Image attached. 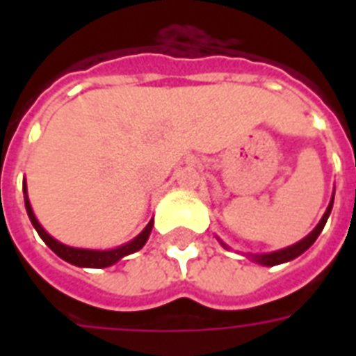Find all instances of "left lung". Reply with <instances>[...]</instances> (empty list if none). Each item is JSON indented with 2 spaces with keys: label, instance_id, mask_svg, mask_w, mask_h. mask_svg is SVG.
<instances>
[{
  "label": "left lung",
  "instance_id": "1",
  "mask_svg": "<svg viewBox=\"0 0 356 356\" xmlns=\"http://www.w3.org/2000/svg\"><path fill=\"white\" fill-rule=\"evenodd\" d=\"M332 203H334V197H332L331 203H329V207H327L325 214H323V218L320 220V223L316 225V229L309 234V236H305L303 240H299L298 243H293V245H290V248L279 249V251H273V253L248 254V257L253 260V262H257V264H260V266H277V264H282V262H288V260H293L296 257H299L301 253H305V251H307V249H309L310 245L316 242V238L320 236V233L323 231V227H325L327 220H329V214H331V211H332ZM223 248H227V245L223 243Z\"/></svg>",
  "mask_w": 356,
  "mask_h": 356
}]
</instances>
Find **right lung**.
Masks as SVG:
<instances>
[{
  "mask_svg": "<svg viewBox=\"0 0 356 356\" xmlns=\"http://www.w3.org/2000/svg\"><path fill=\"white\" fill-rule=\"evenodd\" d=\"M24 194H25V209H27V216H29L31 223H33V227L36 229V233L40 234V238L46 242V245L51 249L53 253L58 254L60 259L70 262V264L79 266V268H108V266L116 264L120 259L123 257H127V254L134 253V251H138V249L144 248V243L147 242V238L151 234V229H153V220H151L142 233L138 234L136 238H133L131 242L123 243L120 248L116 249H107V251H96V249H81V248H70V245H64L58 240H55L53 236L44 231L38 220H36L35 212L31 209L29 197H27V186H25L24 181Z\"/></svg>",
  "mask_w": 356,
  "mask_h": 356,
  "instance_id": "add662e5",
  "label": "right lung"
}]
</instances>
